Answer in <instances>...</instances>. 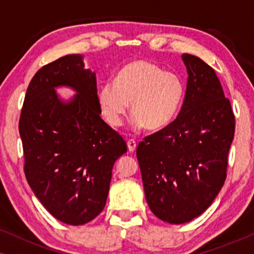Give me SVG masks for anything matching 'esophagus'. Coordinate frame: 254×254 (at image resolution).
I'll return each mask as SVG.
<instances>
[{
	"label": "esophagus",
	"mask_w": 254,
	"mask_h": 254,
	"mask_svg": "<svg viewBox=\"0 0 254 254\" xmlns=\"http://www.w3.org/2000/svg\"><path fill=\"white\" fill-rule=\"evenodd\" d=\"M127 147H128V150L130 152H134L135 149H136V142L134 140H129L127 142Z\"/></svg>",
	"instance_id": "1"
}]
</instances>
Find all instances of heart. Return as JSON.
Wrapping results in <instances>:
<instances>
[{"instance_id":"b5f03b06","label":"heart","mask_w":254,"mask_h":254,"mask_svg":"<svg viewBox=\"0 0 254 254\" xmlns=\"http://www.w3.org/2000/svg\"><path fill=\"white\" fill-rule=\"evenodd\" d=\"M185 82L147 60L131 61L98 90V103L107 123L120 127L131 109V127L159 130L172 123L185 96ZM132 104H130V103Z\"/></svg>"}]
</instances>
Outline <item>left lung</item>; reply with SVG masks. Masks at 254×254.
<instances>
[{"label": "left lung", "mask_w": 254, "mask_h": 254, "mask_svg": "<svg viewBox=\"0 0 254 254\" xmlns=\"http://www.w3.org/2000/svg\"><path fill=\"white\" fill-rule=\"evenodd\" d=\"M185 98L178 117L136 149L148 206L158 218L183 224L203 213L223 186L235 117L214 69L182 55Z\"/></svg>", "instance_id": "obj_1"}]
</instances>
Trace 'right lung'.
I'll return each mask as SVG.
<instances>
[{
	"mask_svg": "<svg viewBox=\"0 0 254 254\" xmlns=\"http://www.w3.org/2000/svg\"><path fill=\"white\" fill-rule=\"evenodd\" d=\"M60 86L76 95L62 100L55 91ZM100 113L96 74L81 54L44 65L31 79L19 119L24 172L34 195L65 224H85L102 213L114 163L127 151Z\"/></svg>",
	"mask_w": 254,
	"mask_h": 254,
	"instance_id": "1",
	"label": "right lung"
}]
</instances>
